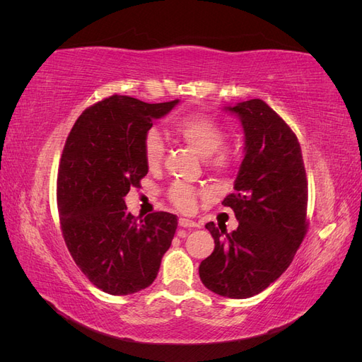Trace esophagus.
Segmentation results:
<instances>
[{
	"mask_svg": "<svg viewBox=\"0 0 362 362\" xmlns=\"http://www.w3.org/2000/svg\"><path fill=\"white\" fill-rule=\"evenodd\" d=\"M178 223H180V226H182V228H199V223H198V222L190 221V218H185V217H180Z\"/></svg>",
	"mask_w": 362,
	"mask_h": 362,
	"instance_id": "34e87169",
	"label": "esophagus"
}]
</instances>
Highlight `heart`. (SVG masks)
Segmentation results:
<instances>
[{
  "instance_id": "b5f03b06",
  "label": "heart",
  "mask_w": 362,
  "mask_h": 362,
  "mask_svg": "<svg viewBox=\"0 0 362 362\" xmlns=\"http://www.w3.org/2000/svg\"><path fill=\"white\" fill-rule=\"evenodd\" d=\"M173 133L184 144H187L201 157H208L206 163L213 170L225 172L233 163V152L222 146L225 131L222 125L210 116L189 115L173 125ZM145 160L149 168H157L164 156V144L156 129L146 133L144 140ZM199 192L187 184L177 182L169 190L170 202L181 211H190L196 204Z\"/></svg>"
}]
</instances>
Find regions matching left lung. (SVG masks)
<instances>
[{
	"label": "left lung",
	"instance_id": "left-lung-1",
	"mask_svg": "<svg viewBox=\"0 0 362 362\" xmlns=\"http://www.w3.org/2000/svg\"><path fill=\"white\" fill-rule=\"evenodd\" d=\"M245 133L243 161L234 193L223 199L238 228L208 222L213 254L199 266L204 286L229 299H247L267 288L291 264L306 233L308 184L300 145L290 127L262 100L223 107Z\"/></svg>",
	"mask_w": 362,
	"mask_h": 362
}]
</instances>
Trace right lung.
I'll list each match as a JSON object with an SVG mask.
<instances>
[{
	"mask_svg": "<svg viewBox=\"0 0 362 362\" xmlns=\"http://www.w3.org/2000/svg\"><path fill=\"white\" fill-rule=\"evenodd\" d=\"M178 104L113 95L84 110L66 139L57 177L63 237L76 266L108 294L149 287L177 231L170 213L137 221L125 196L148 173L144 140L152 120Z\"/></svg>",
	"mask_w": 362,
	"mask_h": 362,
	"instance_id": "add662e5",
	"label": "right lung"
}]
</instances>
